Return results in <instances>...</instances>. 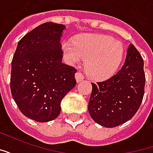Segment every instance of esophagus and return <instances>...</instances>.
I'll return each mask as SVG.
<instances>
[{
	"label": "esophagus",
	"mask_w": 153,
	"mask_h": 153,
	"mask_svg": "<svg viewBox=\"0 0 153 153\" xmlns=\"http://www.w3.org/2000/svg\"><path fill=\"white\" fill-rule=\"evenodd\" d=\"M83 79H84V76H83V74H82L81 73L78 72V73L75 74V79H76L77 83H79V82H81Z\"/></svg>",
	"instance_id": "obj_1"
}]
</instances>
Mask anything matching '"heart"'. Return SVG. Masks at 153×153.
Returning <instances> with one entry per match:
<instances>
[{"label": "heart", "instance_id": "obj_1", "mask_svg": "<svg viewBox=\"0 0 153 153\" xmlns=\"http://www.w3.org/2000/svg\"><path fill=\"white\" fill-rule=\"evenodd\" d=\"M62 49L70 63L87 60V72L95 79H106L114 75L121 64L125 51L121 42L102 34L83 36L74 42L65 41Z\"/></svg>", "mask_w": 153, "mask_h": 153}]
</instances>
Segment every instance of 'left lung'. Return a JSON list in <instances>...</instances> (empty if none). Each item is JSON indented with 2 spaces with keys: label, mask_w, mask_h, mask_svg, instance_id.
Instances as JSON below:
<instances>
[{
  "label": "left lung",
  "mask_w": 153,
  "mask_h": 153,
  "mask_svg": "<svg viewBox=\"0 0 153 153\" xmlns=\"http://www.w3.org/2000/svg\"><path fill=\"white\" fill-rule=\"evenodd\" d=\"M143 60L133 44H129L121 70L109 79L92 83L88 111L98 125L113 128L135 115L144 95Z\"/></svg>",
  "instance_id": "obj_1"
}]
</instances>
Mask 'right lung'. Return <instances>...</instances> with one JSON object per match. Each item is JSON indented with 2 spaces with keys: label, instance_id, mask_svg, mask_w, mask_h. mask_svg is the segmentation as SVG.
Here are the masks:
<instances>
[{
  "label": "right lung",
  "instance_id": "add662e5",
  "mask_svg": "<svg viewBox=\"0 0 153 153\" xmlns=\"http://www.w3.org/2000/svg\"><path fill=\"white\" fill-rule=\"evenodd\" d=\"M65 26L47 22L25 35L13 56L10 90L19 109L38 122L60 115L64 97L76 85L77 70L62 63Z\"/></svg>",
  "mask_w": 153,
  "mask_h": 153
}]
</instances>
